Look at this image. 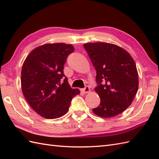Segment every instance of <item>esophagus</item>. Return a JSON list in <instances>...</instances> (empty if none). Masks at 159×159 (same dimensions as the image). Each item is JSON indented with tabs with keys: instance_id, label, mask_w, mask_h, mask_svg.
Segmentation results:
<instances>
[{
	"instance_id": "34e87169",
	"label": "esophagus",
	"mask_w": 159,
	"mask_h": 159,
	"mask_svg": "<svg viewBox=\"0 0 159 159\" xmlns=\"http://www.w3.org/2000/svg\"><path fill=\"white\" fill-rule=\"evenodd\" d=\"M82 91H83V93H89V92H90V89H89V87L88 86H86L83 89Z\"/></svg>"
}]
</instances>
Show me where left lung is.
Instances as JSON below:
<instances>
[{
  "label": "left lung",
  "instance_id": "8db88e82",
  "mask_svg": "<svg viewBox=\"0 0 159 159\" xmlns=\"http://www.w3.org/2000/svg\"><path fill=\"white\" fill-rule=\"evenodd\" d=\"M83 46L96 70L98 85L95 91L100 98V104L92 110L103 118L115 116L131 104L137 93L138 73L134 59L114 44L91 43Z\"/></svg>",
  "mask_w": 159,
  "mask_h": 159
}]
</instances>
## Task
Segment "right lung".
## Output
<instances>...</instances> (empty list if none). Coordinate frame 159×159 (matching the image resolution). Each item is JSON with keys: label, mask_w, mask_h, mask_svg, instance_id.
<instances>
[{"label": "right lung", "mask_w": 159, "mask_h": 159, "mask_svg": "<svg viewBox=\"0 0 159 159\" xmlns=\"http://www.w3.org/2000/svg\"><path fill=\"white\" fill-rule=\"evenodd\" d=\"M74 50L68 44H45L33 49L22 66L23 94L31 108L45 119L64 116L72 99L80 93L70 87L67 77L64 79V65Z\"/></svg>", "instance_id": "right-lung-1"}]
</instances>
